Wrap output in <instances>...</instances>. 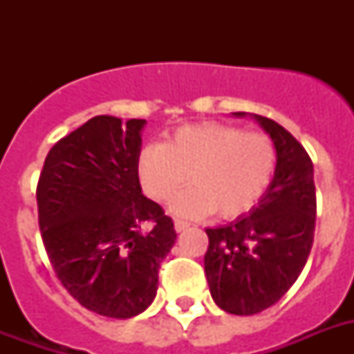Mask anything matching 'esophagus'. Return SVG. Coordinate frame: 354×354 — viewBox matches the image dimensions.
Here are the masks:
<instances>
[{
	"instance_id": "obj_1",
	"label": "esophagus",
	"mask_w": 354,
	"mask_h": 354,
	"mask_svg": "<svg viewBox=\"0 0 354 354\" xmlns=\"http://www.w3.org/2000/svg\"><path fill=\"white\" fill-rule=\"evenodd\" d=\"M189 226H191V224L185 221H180V218H176V221H174V230H176V232H183V230H187Z\"/></svg>"
}]
</instances>
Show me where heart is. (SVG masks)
Masks as SVG:
<instances>
[{"instance_id": "b5f03b06", "label": "heart", "mask_w": 354, "mask_h": 354, "mask_svg": "<svg viewBox=\"0 0 354 354\" xmlns=\"http://www.w3.org/2000/svg\"><path fill=\"white\" fill-rule=\"evenodd\" d=\"M277 149L268 133L202 122L178 128L163 145H147L138 156V178L158 204L171 202L183 183H193L174 202L182 215L216 211L222 218L248 215L274 180Z\"/></svg>"}]
</instances>
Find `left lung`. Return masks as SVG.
<instances>
[{"label":"left lung","instance_id":"left-lung-1","mask_svg":"<svg viewBox=\"0 0 354 354\" xmlns=\"http://www.w3.org/2000/svg\"><path fill=\"white\" fill-rule=\"evenodd\" d=\"M253 119L277 149L272 185L250 215L205 230L209 246L204 268L211 296L222 310L236 316L261 313L285 296L307 263L316 227L310 156L281 124L263 115Z\"/></svg>","mask_w":354,"mask_h":354}]
</instances>
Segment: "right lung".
I'll use <instances>...</instances> for the list:
<instances>
[{
    "label": "right lung",
    "mask_w": 354,
    "mask_h": 354,
    "mask_svg": "<svg viewBox=\"0 0 354 354\" xmlns=\"http://www.w3.org/2000/svg\"><path fill=\"white\" fill-rule=\"evenodd\" d=\"M145 119L97 115L53 145L36 202L47 257L62 286L91 313L127 319L154 301L174 222L141 193Z\"/></svg>",
    "instance_id": "obj_1"
}]
</instances>
